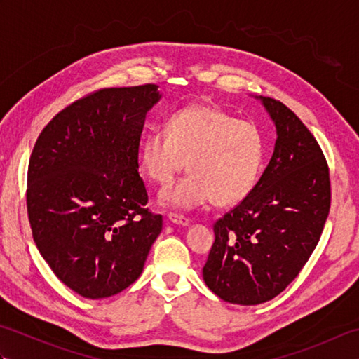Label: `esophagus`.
<instances>
[{
	"label": "esophagus",
	"mask_w": 359,
	"mask_h": 359,
	"mask_svg": "<svg viewBox=\"0 0 359 359\" xmlns=\"http://www.w3.org/2000/svg\"><path fill=\"white\" fill-rule=\"evenodd\" d=\"M168 220H170V222L174 225H180V226L189 225V219L180 216V215H175V212H170V215H168Z\"/></svg>",
	"instance_id": "obj_1"
}]
</instances>
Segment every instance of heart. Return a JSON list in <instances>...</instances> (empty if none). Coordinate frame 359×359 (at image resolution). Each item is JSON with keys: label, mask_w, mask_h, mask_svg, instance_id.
Here are the masks:
<instances>
[{"label": "heart", "mask_w": 359, "mask_h": 359, "mask_svg": "<svg viewBox=\"0 0 359 359\" xmlns=\"http://www.w3.org/2000/svg\"><path fill=\"white\" fill-rule=\"evenodd\" d=\"M264 154V135L253 121L239 120L215 104L194 103L168 117L166 133L149 131L143 137L140 168L165 187L185 170L188 160L191 172L165 188L160 203L182 211L210 201L230 207L253 191Z\"/></svg>", "instance_id": "obj_1"}]
</instances>
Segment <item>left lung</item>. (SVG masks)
Wrapping results in <instances>:
<instances>
[{
    "instance_id": "obj_1",
    "label": "left lung",
    "mask_w": 359,
    "mask_h": 359,
    "mask_svg": "<svg viewBox=\"0 0 359 359\" xmlns=\"http://www.w3.org/2000/svg\"><path fill=\"white\" fill-rule=\"evenodd\" d=\"M255 98L276 128L273 156L253 191L215 224L202 270L212 293L239 306L284 292L313 253L330 210L329 166L315 137L285 104Z\"/></svg>"
}]
</instances>
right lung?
<instances>
[{"instance_id": "obj_1", "label": "right lung", "mask_w": 359, "mask_h": 359, "mask_svg": "<svg viewBox=\"0 0 359 359\" xmlns=\"http://www.w3.org/2000/svg\"><path fill=\"white\" fill-rule=\"evenodd\" d=\"M157 85L100 89L53 117L34 147L27 215L43 259L89 299L139 279L163 219L144 208L139 144Z\"/></svg>"}]
</instances>
